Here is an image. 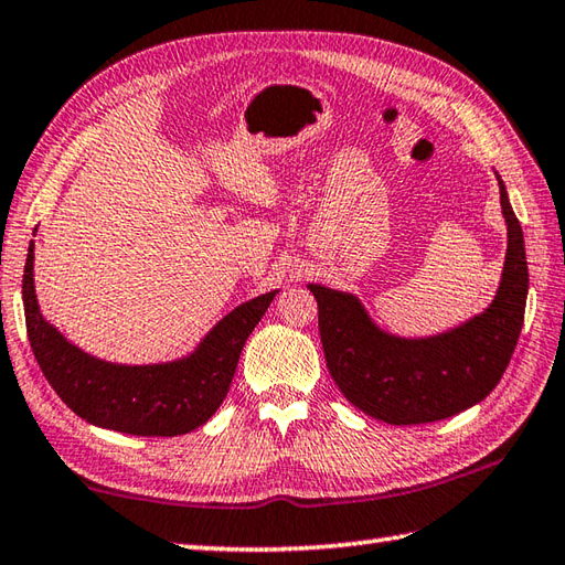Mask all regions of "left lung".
<instances>
[{
	"mask_svg": "<svg viewBox=\"0 0 565 565\" xmlns=\"http://www.w3.org/2000/svg\"><path fill=\"white\" fill-rule=\"evenodd\" d=\"M500 203L507 223L502 279L492 303L438 335L404 338L380 328L350 291L308 284L318 301V328L328 370L340 392L377 422L430 424L482 402L500 384L524 323L529 269L524 232L504 181Z\"/></svg>",
	"mask_w": 565,
	"mask_h": 565,
	"instance_id": "obj_1",
	"label": "left lung"
}]
</instances>
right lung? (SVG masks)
Segmentation results:
<instances>
[{
  "label": "right lung",
  "mask_w": 565,
  "mask_h": 565,
  "mask_svg": "<svg viewBox=\"0 0 565 565\" xmlns=\"http://www.w3.org/2000/svg\"><path fill=\"white\" fill-rule=\"evenodd\" d=\"M276 294L239 303L183 358L121 364L77 348L43 318L33 286V242L21 284L33 358L55 394L87 424L131 436H183L203 426L227 396L242 348Z\"/></svg>",
  "instance_id": "1"
}]
</instances>
